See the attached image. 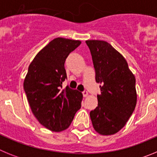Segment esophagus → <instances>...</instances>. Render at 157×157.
Returning <instances> with one entry per match:
<instances>
[{
  "mask_svg": "<svg viewBox=\"0 0 157 157\" xmlns=\"http://www.w3.org/2000/svg\"><path fill=\"white\" fill-rule=\"evenodd\" d=\"M82 94H83V97H84V98H86V97H88V95H89L88 92H87V91H86V90L83 91Z\"/></svg>",
  "mask_w": 157,
  "mask_h": 157,
  "instance_id": "1",
  "label": "esophagus"
}]
</instances>
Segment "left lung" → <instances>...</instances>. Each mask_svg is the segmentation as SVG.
Listing matches in <instances>:
<instances>
[{
  "mask_svg": "<svg viewBox=\"0 0 157 157\" xmlns=\"http://www.w3.org/2000/svg\"><path fill=\"white\" fill-rule=\"evenodd\" d=\"M86 42L92 56L96 82L101 88L98 106L90 116L96 132L112 135L126 125L135 109V76L125 58L109 42L101 40Z\"/></svg>",
  "mask_w": 157,
  "mask_h": 157,
  "instance_id": "left-lung-1",
  "label": "left lung"
}]
</instances>
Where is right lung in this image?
<instances>
[{
  "label": "right lung",
  "instance_id": "obj_1",
  "mask_svg": "<svg viewBox=\"0 0 157 157\" xmlns=\"http://www.w3.org/2000/svg\"><path fill=\"white\" fill-rule=\"evenodd\" d=\"M80 44L79 40L54 38L37 52L25 77L23 88L32 113L51 131L68 128L81 108L82 94L68 86L62 89L65 59Z\"/></svg>",
  "mask_w": 157,
  "mask_h": 157
}]
</instances>
